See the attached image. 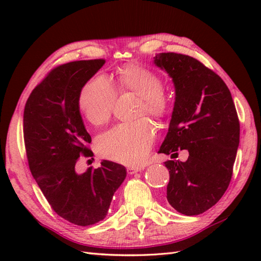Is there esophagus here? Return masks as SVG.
<instances>
[{"label":"esophagus","instance_id":"1","mask_svg":"<svg viewBox=\"0 0 261 261\" xmlns=\"http://www.w3.org/2000/svg\"><path fill=\"white\" fill-rule=\"evenodd\" d=\"M142 168L141 167H127L126 168V173L129 175H132L135 173H138V171H140Z\"/></svg>","mask_w":261,"mask_h":261}]
</instances>
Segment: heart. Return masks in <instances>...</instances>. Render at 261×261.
I'll return each instance as SVG.
<instances>
[{"mask_svg": "<svg viewBox=\"0 0 261 261\" xmlns=\"http://www.w3.org/2000/svg\"><path fill=\"white\" fill-rule=\"evenodd\" d=\"M162 77L139 64L125 65L118 70L115 90L119 94L132 93L139 96L136 116L149 115L156 120L168 113L169 101L163 90ZM116 98L113 86L103 76H95L81 88L77 103L84 118L93 125H102L112 114ZM154 141L153 126L147 119L121 124L105 132L97 148L103 157L113 162L137 166L143 163Z\"/></svg>", "mask_w": 261, "mask_h": 261, "instance_id": "heart-1", "label": "heart"}]
</instances>
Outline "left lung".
<instances>
[{
	"instance_id": "8db88e82",
	"label": "left lung",
	"mask_w": 261,
	"mask_h": 261,
	"mask_svg": "<svg viewBox=\"0 0 261 261\" xmlns=\"http://www.w3.org/2000/svg\"><path fill=\"white\" fill-rule=\"evenodd\" d=\"M154 64L175 85L169 129L159 153H190L186 162L167 160V199L179 213L198 215L220 201L229 187L240 138V123L228 86L197 59L157 54Z\"/></svg>"
}]
</instances>
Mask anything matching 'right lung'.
Returning a JSON list of instances; mask_svg holds the SVG:
<instances>
[{"label":"right lung","instance_id":"right-lung-1","mask_svg":"<svg viewBox=\"0 0 261 261\" xmlns=\"http://www.w3.org/2000/svg\"><path fill=\"white\" fill-rule=\"evenodd\" d=\"M104 64V59L76 60L55 67L31 92L23 113L24 146L33 178L55 212L81 226L107 216L126 176L124 166L109 160L83 174L75 167L81 156H93L88 148L92 138L77 98Z\"/></svg>","mask_w":261,"mask_h":261}]
</instances>
